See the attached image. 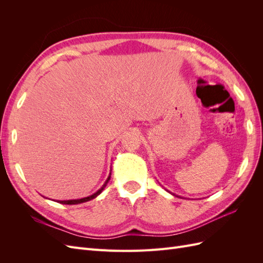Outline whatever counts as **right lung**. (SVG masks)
I'll return each instance as SVG.
<instances>
[{"mask_svg":"<svg viewBox=\"0 0 263 263\" xmlns=\"http://www.w3.org/2000/svg\"><path fill=\"white\" fill-rule=\"evenodd\" d=\"M109 178L110 177H108V179L106 180V182H105V184L103 185L97 193H94L93 195H91V196H87V197H84V198H80V200H70V201H58V203H61V204H69V205H72V204H79V203H83V202H87V201H90V200H93L94 197H97L102 191H103V189H104L105 186H106V184H107V182H108V180H109Z\"/></svg>","mask_w":263,"mask_h":263,"instance_id":"obj_1","label":"right lung"}]
</instances>
